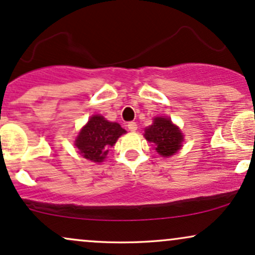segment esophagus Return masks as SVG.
I'll use <instances>...</instances> for the list:
<instances>
[{
	"instance_id": "esophagus-1",
	"label": "esophagus",
	"mask_w": 255,
	"mask_h": 255,
	"mask_svg": "<svg viewBox=\"0 0 255 255\" xmlns=\"http://www.w3.org/2000/svg\"><path fill=\"white\" fill-rule=\"evenodd\" d=\"M127 127L130 131H135L137 129V125L135 124V122H129V124L127 125Z\"/></svg>"
}]
</instances>
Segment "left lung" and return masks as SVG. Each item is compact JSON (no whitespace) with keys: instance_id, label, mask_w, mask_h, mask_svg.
I'll use <instances>...</instances> for the list:
<instances>
[{"instance_id":"left-lung-1","label":"left lung","mask_w":255,"mask_h":255,"mask_svg":"<svg viewBox=\"0 0 255 255\" xmlns=\"http://www.w3.org/2000/svg\"><path fill=\"white\" fill-rule=\"evenodd\" d=\"M145 137L152 142L160 156L169 157L181 148L183 135L170 119L156 118L153 125L145 129Z\"/></svg>"}]
</instances>
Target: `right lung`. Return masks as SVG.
<instances>
[{
  "mask_svg": "<svg viewBox=\"0 0 255 255\" xmlns=\"http://www.w3.org/2000/svg\"><path fill=\"white\" fill-rule=\"evenodd\" d=\"M125 133L126 130L116 122H109L103 116L95 115L79 133L75 146L86 159L102 162L119 136Z\"/></svg>",
  "mask_w": 255,
  "mask_h": 255,
  "instance_id": "right-lung-1",
  "label": "right lung"
}]
</instances>
